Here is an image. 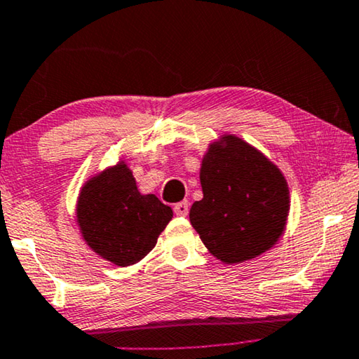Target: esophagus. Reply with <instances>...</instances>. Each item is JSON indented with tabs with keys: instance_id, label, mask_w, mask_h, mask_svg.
Listing matches in <instances>:
<instances>
[{
	"instance_id": "obj_1",
	"label": "esophagus",
	"mask_w": 359,
	"mask_h": 359,
	"mask_svg": "<svg viewBox=\"0 0 359 359\" xmlns=\"http://www.w3.org/2000/svg\"><path fill=\"white\" fill-rule=\"evenodd\" d=\"M173 210H175V214H176V215H180V217H186V215H188V212H189L188 201H181V202H178V204H175Z\"/></svg>"
}]
</instances>
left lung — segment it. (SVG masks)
Instances as JSON below:
<instances>
[{
	"instance_id": "1",
	"label": "left lung",
	"mask_w": 359,
	"mask_h": 359,
	"mask_svg": "<svg viewBox=\"0 0 359 359\" xmlns=\"http://www.w3.org/2000/svg\"><path fill=\"white\" fill-rule=\"evenodd\" d=\"M204 197L189 220L202 243L226 264L244 262L272 248L290 210L288 186L272 162L240 137L212 144L201 167Z\"/></svg>"
}]
</instances>
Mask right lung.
<instances>
[{"label": "right lung", "instance_id": "obj_1", "mask_svg": "<svg viewBox=\"0 0 359 359\" xmlns=\"http://www.w3.org/2000/svg\"><path fill=\"white\" fill-rule=\"evenodd\" d=\"M173 210L157 196H142L124 163L89 180L77 201V222L87 244L107 261L126 267L152 251Z\"/></svg>", "mask_w": 359, "mask_h": 359}]
</instances>
